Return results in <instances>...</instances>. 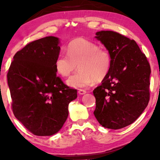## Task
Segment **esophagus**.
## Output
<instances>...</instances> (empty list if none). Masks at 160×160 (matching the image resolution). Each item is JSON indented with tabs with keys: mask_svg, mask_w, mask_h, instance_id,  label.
Returning <instances> with one entry per match:
<instances>
[{
	"mask_svg": "<svg viewBox=\"0 0 160 160\" xmlns=\"http://www.w3.org/2000/svg\"><path fill=\"white\" fill-rule=\"evenodd\" d=\"M86 92H87L85 90H78V93L81 94V95H82V94H85Z\"/></svg>",
	"mask_w": 160,
	"mask_h": 160,
	"instance_id": "1",
	"label": "esophagus"
}]
</instances>
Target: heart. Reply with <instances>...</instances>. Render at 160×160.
I'll return each mask as SVG.
<instances>
[{
	"mask_svg": "<svg viewBox=\"0 0 160 160\" xmlns=\"http://www.w3.org/2000/svg\"><path fill=\"white\" fill-rule=\"evenodd\" d=\"M67 54L60 53L56 58L54 66L62 77H68L76 68L79 70L67 80L72 88H82L100 82L109 72L112 58L107 51L82 38L70 42L66 47Z\"/></svg>",
	"mask_w": 160,
	"mask_h": 160,
	"instance_id": "obj_1",
	"label": "heart"
}]
</instances>
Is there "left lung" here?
Here are the masks:
<instances>
[{
  "label": "left lung",
  "mask_w": 160,
  "mask_h": 160,
  "mask_svg": "<svg viewBox=\"0 0 160 160\" xmlns=\"http://www.w3.org/2000/svg\"><path fill=\"white\" fill-rule=\"evenodd\" d=\"M112 65L102 85L93 91L94 116L107 128L120 129L134 122L150 100V66L134 40L113 31L96 32Z\"/></svg>",
  "instance_id": "left-lung-1"
}]
</instances>
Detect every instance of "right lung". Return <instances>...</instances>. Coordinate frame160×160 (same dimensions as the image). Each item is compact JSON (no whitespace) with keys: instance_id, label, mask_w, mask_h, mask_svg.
I'll return each mask as SVG.
<instances>
[{"instance_id":"add662e5","label":"right lung","mask_w":160,"mask_h":160,"mask_svg":"<svg viewBox=\"0 0 160 160\" xmlns=\"http://www.w3.org/2000/svg\"><path fill=\"white\" fill-rule=\"evenodd\" d=\"M60 40L50 36L27 44L13 57L8 84L15 118L34 135L50 136L60 131L68 116V104L77 90L56 76L54 66Z\"/></svg>"}]
</instances>
